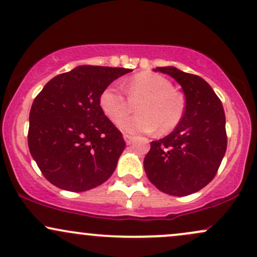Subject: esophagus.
<instances>
[{"label": "esophagus", "mask_w": 257, "mask_h": 257, "mask_svg": "<svg viewBox=\"0 0 257 257\" xmlns=\"http://www.w3.org/2000/svg\"><path fill=\"white\" fill-rule=\"evenodd\" d=\"M123 138H124L125 143L128 144V145H131V144L133 143V140L135 139V137H133V135H129V134H124V135H123Z\"/></svg>", "instance_id": "1"}]
</instances>
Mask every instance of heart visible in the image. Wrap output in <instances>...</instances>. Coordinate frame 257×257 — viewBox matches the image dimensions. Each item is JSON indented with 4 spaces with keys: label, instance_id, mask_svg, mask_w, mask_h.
<instances>
[{
    "label": "heart",
    "instance_id": "b5f03b06",
    "mask_svg": "<svg viewBox=\"0 0 257 257\" xmlns=\"http://www.w3.org/2000/svg\"><path fill=\"white\" fill-rule=\"evenodd\" d=\"M128 98L116 85H110L100 95V107L112 122H117L137 105L138 115L118 122L123 132L168 134L181 123L186 110V99L174 89L169 79L157 73L141 72L125 84Z\"/></svg>",
    "mask_w": 257,
    "mask_h": 257
}]
</instances>
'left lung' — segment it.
Listing matches in <instances>:
<instances>
[{"instance_id": "left-lung-1", "label": "left lung", "mask_w": 257, "mask_h": 257, "mask_svg": "<svg viewBox=\"0 0 257 257\" xmlns=\"http://www.w3.org/2000/svg\"><path fill=\"white\" fill-rule=\"evenodd\" d=\"M155 71L172 76L181 85L186 110L173 133L152 141L144 168L159 191L188 196L205 187L219 170L227 149L225 111L213 88L199 76L173 66Z\"/></svg>"}]
</instances>
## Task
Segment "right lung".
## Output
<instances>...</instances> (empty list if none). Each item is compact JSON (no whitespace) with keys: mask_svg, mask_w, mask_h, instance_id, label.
Here are the masks:
<instances>
[{"mask_svg":"<svg viewBox=\"0 0 257 257\" xmlns=\"http://www.w3.org/2000/svg\"><path fill=\"white\" fill-rule=\"evenodd\" d=\"M123 67L77 66L52 78L30 110L29 150L44 178L61 190L83 192L112 175L125 149L122 133L100 107V95Z\"/></svg>","mask_w":257,"mask_h":257,"instance_id":"1","label":"right lung"}]
</instances>
